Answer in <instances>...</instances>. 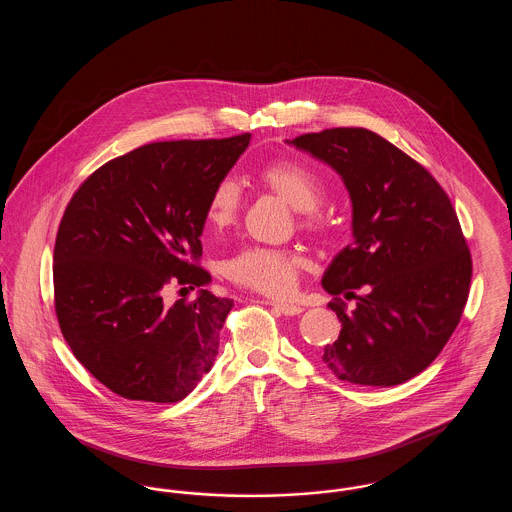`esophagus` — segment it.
<instances>
[{
    "label": "esophagus",
    "mask_w": 512,
    "mask_h": 512,
    "mask_svg": "<svg viewBox=\"0 0 512 512\" xmlns=\"http://www.w3.org/2000/svg\"><path fill=\"white\" fill-rule=\"evenodd\" d=\"M265 303L270 305V307H272L276 313H280V315H286V317H295V315H301V313H303V307H299V305H293V303L274 301V299H267Z\"/></svg>",
    "instance_id": "1"
}]
</instances>
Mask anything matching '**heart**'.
<instances>
[{
	"label": "heart",
	"instance_id": "b5f03b06",
	"mask_svg": "<svg viewBox=\"0 0 512 512\" xmlns=\"http://www.w3.org/2000/svg\"><path fill=\"white\" fill-rule=\"evenodd\" d=\"M257 182L299 211L301 228L313 234L328 230L330 220L317 207L326 192V182L313 167L295 159H278L259 169ZM238 213L240 190L236 182L220 178L207 199V222L213 228H226L236 222ZM305 265V257L292 249L245 247L224 263V274L238 286L282 297L295 290Z\"/></svg>",
	"mask_w": 512,
	"mask_h": 512
}]
</instances>
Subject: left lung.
Masks as SVG:
<instances>
[{"mask_svg":"<svg viewBox=\"0 0 512 512\" xmlns=\"http://www.w3.org/2000/svg\"><path fill=\"white\" fill-rule=\"evenodd\" d=\"M290 144L338 172L353 205V242L322 278L341 322L322 361L343 382L403 384L432 365L468 299L472 257L451 199L420 163L372 130L328 128ZM355 289L366 295L347 314L339 295Z\"/></svg>","mask_w":512,"mask_h":512,"instance_id":"obj_1","label":"left lung"}]
</instances>
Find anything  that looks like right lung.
Returning a JSON list of instances; mask_svg holds the SVG:
<instances>
[{
	"mask_svg": "<svg viewBox=\"0 0 512 512\" xmlns=\"http://www.w3.org/2000/svg\"><path fill=\"white\" fill-rule=\"evenodd\" d=\"M249 140L138 147L90 174L65 209L53 249L59 328L84 368L124 399L182 401L215 363L234 301L203 290L211 274L197 267L199 236L213 186ZM169 283L200 293L167 308Z\"/></svg>",
	"mask_w": 512,
	"mask_h": 512,
	"instance_id": "obj_1",
	"label": "right lung"
}]
</instances>
